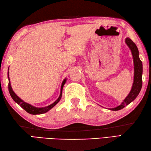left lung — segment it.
<instances>
[{
  "mask_svg": "<svg viewBox=\"0 0 151 151\" xmlns=\"http://www.w3.org/2000/svg\"><path fill=\"white\" fill-rule=\"evenodd\" d=\"M125 43L129 47L131 53L132 55L133 62H134V81L132 88L130 93L127 96L120 105L117 106V107L113 108H109L112 111H117L121 110L124 108L126 106L129 104L135 99L137 95H139V92L142 87V74H143V64L142 61L139 59V50L137 49L136 44L131 40L129 37H127L125 39Z\"/></svg>",
  "mask_w": 151,
  "mask_h": 151,
  "instance_id": "obj_1",
  "label": "left lung"
}]
</instances>
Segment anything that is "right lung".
Instances as JSON below:
<instances>
[{
    "label": "right lung",
    "instance_id": "1",
    "mask_svg": "<svg viewBox=\"0 0 151 151\" xmlns=\"http://www.w3.org/2000/svg\"><path fill=\"white\" fill-rule=\"evenodd\" d=\"M8 90L9 92V94H10L12 98L13 99L16 103H17L21 108H22L24 110L27 111L28 113H29L30 114L32 115H38V114H45L48 111H49L51 108H52L54 106H56L58 102L60 101L61 98H62V90H63V88L64 84H65V82L67 81V78H65V79L63 80L62 85H61V89H60V94L59 97L56 99V101H54L52 104H51L49 106H47L45 107H36L34 106H32L30 104H28L27 102H24V101H22L21 99L19 98L18 96L15 93V92L13 91L12 86H11V82H10V80H9V68H8Z\"/></svg>",
    "mask_w": 151,
    "mask_h": 151
}]
</instances>
